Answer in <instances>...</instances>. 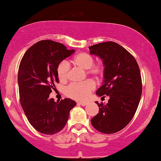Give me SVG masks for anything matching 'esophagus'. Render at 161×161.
<instances>
[{"label":"esophagus","mask_w":161,"mask_h":161,"mask_svg":"<svg viewBox=\"0 0 161 161\" xmlns=\"http://www.w3.org/2000/svg\"><path fill=\"white\" fill-rule=\"evenodd\" d=\"M87 103H88L87 102H78L77 103V104H78V105H80V106H86V105H87Z\"/></svg>","instance_id":"1"}]
</instances>
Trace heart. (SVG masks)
<instances>
[{
  "instance_id": "b5f03b06",
  "label": "heart",
  "mask_w": 161,
  "mask_h": 161,
  "mask_svg": "<svg viewBox=\"0 0 161 161\" xmlns=\"http://www.w3.org/2000/svg\"><path fill=\"white\" fill-rule=\"evenodd\" d=\"M94 58L86 52H80L74 56L73 64L82 69H86V73L96 79H101L104 75V65L102 63L94 64ZM70 67L67 61H61L57 66V75L60 81L66 82L68 79ZM95 85L92 80H86L82 82L73 83L66 88V94L73 99L82 100L88 97Z\"/></svg>"
}]
</instances>
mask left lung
<instances>
[{
	"label": "left lung",
	"mask_w": 161,
	"mask_h": 161,
	"mask_svg": "<svg viewBox=\"0 0 161 161\" xmlns=\"http://www.w3.org/2000/svg\"><path fill=\"white\" fill-rule=\"evenodd\" d=\"M89 50L99 56L105 67L103 82L96 94L109 97L106 104L96 102L99 112L91 122L100 132L116 133L128 125L138 108L142 91L139 65L127 50L115 42L95 44Z\"/></svg>",
	"instance_id": "1"
}]
</instances>
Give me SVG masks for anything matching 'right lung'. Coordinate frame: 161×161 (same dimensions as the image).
I'll return each instance as SVG.
<instances>
[{"instance_id":"right-lung-1","label":"right lung","mask_w":161,"mask_h":161,"mask_svg":"<svg viewBox=\"0 0 161 161\" xmlns=\"http://www.w3.org/2000/svg\"><path fill=\"white\" fill-rule=\"evenodd\" d=\"M60 42L39 41L27 50L20 62L18 83L20 103L29 123L43 134L52 135L64 127L69 111L76 105L65 98L55 102L49 94L58 83L57 66L74 53Z\"/></svg>"}]
</instances>
